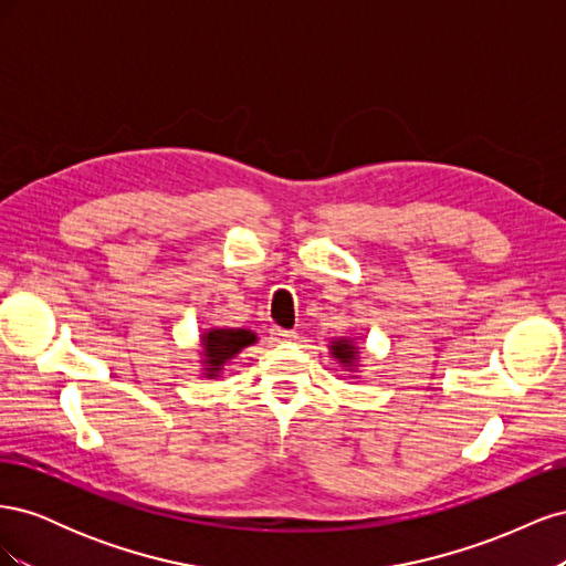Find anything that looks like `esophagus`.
I'll return each instance as SVG.
<instances>
[{
	"instance_id": "obj_1",
	"label": "esophagus",
	"mask_w": 566,
	"mask_h": 566,
	"mask_svg": "<svg viewBox=\"0 0 566 566\" xmlns=\"http://www.w3.org/2000/svg\"><path fill=\"white\" fill-rule=\"evenodd\" d=\"M271 335H273V339H279V342H283V339H295V337H297V333H295V331L279 328V325H273V328H271Z\"/></svg>"
}]
</instances>
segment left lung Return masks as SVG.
<instances>
[{"mask_svg":"<svg viewBox=\"0 0 566 566\" xmlns=\"http://www.w3.org/2000/svg\"><path fill=\"white\" fill-rule=\"evenodd\" d=\"M331 354H333V358H337V361L345 366L347 370H354L356 368V356H358V352H356V347H354V342L352 339H333L331 342Z\"/></svg>","mask_w":566,"mask_h":566,"instance_id":"obj_1","label":"left lung"}]
</instances>
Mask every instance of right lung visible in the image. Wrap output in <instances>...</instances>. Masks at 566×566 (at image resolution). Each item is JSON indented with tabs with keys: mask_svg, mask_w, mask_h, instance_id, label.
<instances>
[{
	"mask_svg": "<svg viewBox=\"0 0 566 566\" xmlns=\"http://www.w3.org/2000/svg\"><path fill=\"white\" fill-rule=\"evenodd\" d=\"M256 335L245 328H212L200 335L202 345V364H205V378H219L221 368H224L241 349L254 345Z\"/></svg>",
	"mask_w": 566,
	"mask_h": 566,
	"instance_id": "obj_1",
	"label": "right lung"
}]
</instances>
